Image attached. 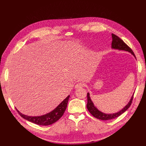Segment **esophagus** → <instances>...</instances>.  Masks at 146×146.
I'll return each instance as SVG.
<instances>
[{"mask_svg": "<svg viewBox=\"0 0 146 146\" xmlns=\"http://www.w3.org/2000/svg\"><path fill=\"white\" fill-rule=\"evenodd\" d=\"M84 86V84L83 83H78L76 85H75V88L76 89H79V88H82Z\"/></svg>", "mask_w": 146, "mask_h": 146, "instance_id": "34e87169", "label": "esophagus"}]
</instances>
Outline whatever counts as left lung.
I'll list each match as a JSON object with an SVG mask.
<instances>
[{"label":"left lung","mask_w":146,"mask_h":146,"mask_svg":"<svg viewBox=\"0 0 146 146\" xmlns=\"http://www.w3.org/2000/svg\"><path fill=\"white\" fill-rule=\"evenodd\" d=\"M111 35H112V39H113L111 47L113 48H114V49H118L120 50H125V51L130 52L131 54L135 57V55L134 54L133 50H132L130 48V47L128 46L120 38L118 37L116 35H114L113 33H112ZM133 95L132 96V97L131 98V99L129 102V104H128L123 109L120 110L119 112L116 113H113V114H106L100 111L99 110H98V109L95 107L94 105V104L92 103V102L90 98V93L89 92H88L87 93L88 103L86 105V107L88 111H89L92 115L94 117H95L96 118L100 119V120H110V119H113L119 117V116L121 115L123 113H124L126 110L130 107V105L132 103V100H133Z\"/></svg>","instance_id":"1"}]
</instances>
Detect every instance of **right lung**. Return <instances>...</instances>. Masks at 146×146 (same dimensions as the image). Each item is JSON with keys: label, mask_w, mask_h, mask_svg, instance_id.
Here are the masks:
<instances>
[{"label": "right lung", "mask_w": 146, "mask_h": 146, "mask_svg": "<svg viewBox=\"0 0 146 146\" xmlns=\"http://www.w3.org/2000/svg\"><path fill=\"white\" fill-rule=\"evenodd\" d=\"M69 96H68L62 102H61L58 107L55 108L51 112L47 113L44 115L40 116H29L27 115L22 114L19 112L18 110L17 111L18 112L19 115L31 122L34 123L35 124L39 125H51L52 123H55L63 115V114L65 111V110L67 107L68 102L69 100Z\"/></svg>", "instance_id": "right-lung-1"}]
</instances>
